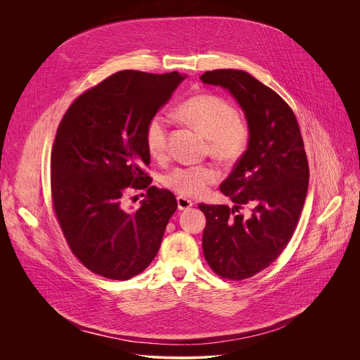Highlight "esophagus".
Wrapping results in <instances>:
<instances>
[{
  "instance_id": "1",
  "label": "esophagus",
  "mask_w": 360,
  "mask_h": 360,
  "mask_svg": "<svg viewBox=\"0 0 360 360\" xmlns=\"http://www.w3.org/2000/svg\"><path fill=\"white\" fill-rule=\"evenodd\" d=\"M176 202H178V210L179 211H185V210L191 208L192 205H193V202L191 199H188L185 196H181V195L176 198Z\"/></svg>"
}]
</instances>
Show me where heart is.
I'll return each mask as SVG.
<instances>
[{"label":"heart","instance_id":"1","mask_svg":"<svg viewBox=\"0 0 360 360\" xmlns=\"http://www.w3.org/2000/svg\"><path fill=\"white\" fill-rule=\"evenodd\" d=\"M178 117L207 136V149L224 164L239 161L248 150L250 128L238 117L228 99L215 94H198L182 101ZM145 146L155 160L165 157L168 149V121L162 114L150 117L145 127ZM221 176L212 164L179 165L164 176V185L181 196H199Z\"/></svg>","mask_w":360,"mask_h":360}]
</instances>
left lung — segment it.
<instances>
[{"label": "left lung", "mask_w": 360, "mask_h": 360, "mask_svg": "<svg viewBox=\"0 0 360 360\" xmlns=\"http://www.w3.org/2000/svg\"><path fill=\"white\" fill-rule=\"evenodd\" d=\"M200 79L229 89L250 128L248 150L219 186L235 207L198 205L207 217L205 259L221 278L243 281L274 264L292 239L309 165L297 120L272 88L238 70L207 71Z\"/></svg>", "instance_id": "1"}]
</instances>
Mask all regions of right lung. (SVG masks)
<instances>
[{
	"instance_id": "right-lung-1",
	"label": "right lung",
	"mask_w": 360,
	"mask_h": 360,
	"mask_svg": "<svg viewBox=\"0 0 360 360\" xmlns=\"http://www.w3.org/2000/svg\"><path fill=\"white\" fill-rule=\"evenodd\" d=\"M185 77L176 71H120L82 92L64 114L51 150V200L64 238L91 272L114 281L141 274L155 258L175 195L150 186L145 127ZM145 188L127 213L126 195Z\"/></svg>"
}]
</instances>
